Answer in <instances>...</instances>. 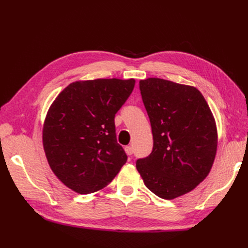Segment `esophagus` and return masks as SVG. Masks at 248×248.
Listing matches in <instances>:
<instances>
[{
  "label": "esophagus",
  "mask_w": 248,
  "mask_h": 248,
  "mask_svg": "<svg viewBox=\"0 0 248 248\" xmlns=\"http://www.w3.org/2000/svg\"><path fill=\"white\" fill-rule=\"evenodd\" d=\"M125 152H126L127 155H132L133 154V148H132V146L125 147Z\"/></svg>",
  "instance_id": "obj_1"
}]
</instances>
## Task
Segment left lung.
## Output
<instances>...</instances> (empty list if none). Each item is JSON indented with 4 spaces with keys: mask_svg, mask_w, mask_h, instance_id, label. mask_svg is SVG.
<instances>
[{
    "mask_svg": "<svg viewBox=\"0 0 248 248\" xmlns=\"http://www.w3.org/2000/svg\"><path fill=\"white\" fill-rule=\"evenodd\" d=\"M153 134V150L137 160L145 185L172 200L191 191L210 172L217 150L215 120L197 88L150 78L140 80Z\"/></svg>",
    "mask_w": 248,
    "mask_h": 248,
    "instance_id": "obj_1",
    "label": "left lung"
}]
</instances>
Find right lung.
<instances>
[{
    "instance_id": "1",
    "label": "right lung",
    "mask_w": 248,
    "mask_h": 248,
    "mask_svg": "<svg viewBox=\"0 0 248 248\" xmlns=\"http://www.w3.org/2000/svg\"><path fill=\"white\" fill-rule=\"evenodd\" d=\"M134 84L133 78L79 80L51 103L43 124L44 152L54 174L73 191L102 189L126 163L116 138L115 115Z\"/></svg>"
}]
</instances>
